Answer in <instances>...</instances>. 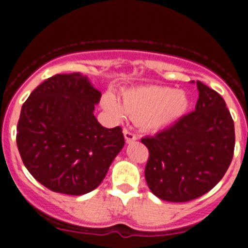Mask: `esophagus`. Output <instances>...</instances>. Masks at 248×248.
Returning a JSON list of instances; mask_svg holds the SVG:
<instances>
[{"label":"esophagus","mask_w":248,"mask_h":248,"mask_svg":"<svg viewBox=\"0 0 248 248\" xmlns=\"http://www.w3.org/2000/svg\"><path fill=\"white\" fill-rule=\"evenodd\" d=\"M124 136L127 142H131V141H134V140H137L136 134L132 133L128 128H124Z\"/></svg>","instance_id":"obj_1"}]
</instances>
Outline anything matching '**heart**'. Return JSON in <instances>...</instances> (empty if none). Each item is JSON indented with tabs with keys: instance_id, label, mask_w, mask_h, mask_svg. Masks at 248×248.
<instances>
[{
	"instance_id": "b5f03b06",
	"label": "heart",
	"mask_w": 248,
	"mask_h": 248,
	"mask_svg": "<svg viewBox=\"0 0 248 248\" xmlns=\"http://www.w3.org/2000/svg\"><path fill=\"white\" fill-rule=\"evenodd\" d=\"M102 106L117 119H122L126 111L146 131H158L170 126L187 111L188 98L185 92L170 87L142 86L124 92V108L112 94L103 97Z\"/></svg>"
}]
</instances>
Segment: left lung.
Masks as SVG:
<instances>
[{
    "mask_svg": "<svg viewBox=\"0 0 248 248\" xmlns=\"http://www.w3.org/2000/svg\"><path fill=\"white\" fill-rule=\"evenodd\" d=\"M194 111L174 126L142 138L149 149L145 179L152 193L166 202H189L214 188L234 155V121L221 94L197 81Z\"/></svg>",
    "mask_w": 248,
    "mask_h": 248,
    "instance_id": "1",
    "label": "left lung"
}]
</instances>
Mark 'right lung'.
Here are the masks:
<instances>
[{
    "label": "right lung",
    "instance_id": "1",
    "mask_svg": "<svg viewBox=\"0 0 248 248\" xmlns=\"http://www.w3.org/2000/svg\"><path fill=\"white\" fill-rule=\"evenodd\" d=\"M101 96L86 76L56 74L22 104L17 149L27 170L50 191H93L124 147L121 127L106 128L93 115Z\"/></svg>",
    "mask_w": 248,
    "mask_h": 248
}]
</instances>
